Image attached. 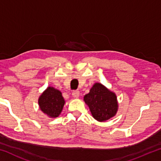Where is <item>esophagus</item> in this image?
I'll list each match as a JSON object with an SVG mask.
<instances>
[{
	"mask_svg": "<svg viewBox=\"0 0 161 161\" xmlns=\"http://www.w3.org/2000/svg\"><path fill=\"white\" fill-rule=\"evenodd\" d=\"M72 97L74 98H78L79 97H80V92L77 91V90H75L72 92Z\"/></svg>",
	"mask_w": 161,
	"mask_h": 161,
	"instance_id": "34e87169",
	"label": "esophagus"
}]
</instances>
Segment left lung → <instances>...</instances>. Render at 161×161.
<instances>
[{
	"mask_svg": "<svg viewBox=\"0 0 161 161\" xmlns=\"http://www.w3.org/2000/svg\"><path fill=\"white\" fill-rule=\"evenodd\" d=\"M84 101L88 106L92 116L99 122L112 118L118 111L117 97L104 85L96 82L84 97Z\"/></svg>",
	"mask_w": 161,
	"mask_h": 161,
	"instance_id": "1",
	"label": "left lung"
}]
</instances>
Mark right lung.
Here are the masks:
<instances>
[{"mask_svg": "<svg viewBox=\"0 0 161 161\" xmlns=\"http://www.w3.org/2000/svg\"><path fill=\"white\" fill-rule=\"evenodd\" d=\"M64 103L62 92L53 86H48L38 99L40 109L50 118L58 117Z\"/></svg>", "mask_w": 161, "mask_h": 161, "instance_id": "1", "label": "right lung"}]
</instances>
